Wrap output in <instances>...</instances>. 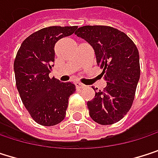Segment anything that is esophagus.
Listing matches in <instances>:
<instances>
[{
  "label": "esophagus",
  "instance_id": "34e87169",
  "mask_svg": "<svg viewBox=\"0 0 158 158\" xmlns=\"http://www.w3.org/2000/svg\"><path fill=\"white\" fill-rule=\"evenodd\" d=\"M75 86H76V88H84L85 87V85H83L80 82H75Z\"/></svg>",
  "mask_w": 158,
  "mask_h": 158
}]
</instances>
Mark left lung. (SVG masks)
<instances>
[{
  "instance_id": "1",
  "label": "left lung",
  "mask_w": 158,
  "mask_h": 158,
  "mask_svg": "<svg viewBox=\"0 0 158 158\" xmlns=\"http://www.w3.org/2000/svg\"><path fill=\"white\" fill-rule=\"evenodd\" d=\"M94 49L97 63L107 82L104 90H95L87 101L91 118L101 124L118 122L130 110L140 79L139 52L125 33L105 26H85L74 33Z\"/></svg>"
}]
</instances>
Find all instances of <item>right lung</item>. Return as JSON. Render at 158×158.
<instances>
[{
  "instance_id": "obj_1",
  "label": "right lung",
  "mask_w": 158,
  "mask_h": 158,
  "mask_svg": "<svg viewBox=\"0 0 158 158\" xmlns=\"http://www.w3.org/2000/svg\"><path fill=\"white\" fill-rule=\"evenodd\" d=\"M77 27H49L30 35L16 54L14 70L22 102L36 122L53 126L63 120L68 100L75 92L72 82L61 83L48 74L58 40L73 34Z\"/></svg>"
}]
</instances>
